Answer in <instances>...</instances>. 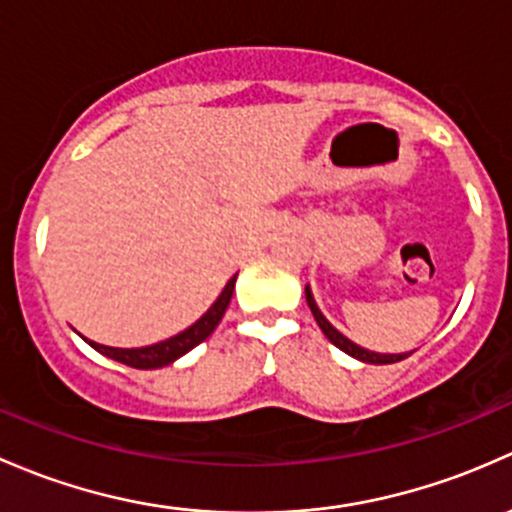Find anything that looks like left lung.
I'll return each instance as SVG.
<instances>
[{"label":"left lung","instance_id":"1","mask_svg":"<svg viewBox=\"0 0 512 512\" xmlns=\"http://www.w3.org/2000/svg\"><path fill=\"white\" fill-rule=\"evenodd\" d=\"M305 300H308L310 313H313L315 323H318V328L323 330V335L328 337V340L333 342L335 347H340L342 352H347V355H350V357H355V360L367 362V365H394V362H399V360H404V357L412 355V352H399V355H384V352H372V350H365V347L355 345V342H352L350 337H345V335L340 333V330L333 328V323H330V320L325 318L323 313H320V308H318V303H315L310 286H305Z\"/></svg>","mask_w":512,"mask_h":512}]
</instances>
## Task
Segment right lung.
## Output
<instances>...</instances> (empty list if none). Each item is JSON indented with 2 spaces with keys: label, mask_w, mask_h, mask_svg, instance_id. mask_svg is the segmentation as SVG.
Instances as JSON below:
<instances>
[{
  "label": "right lung",
  "mask_w": 512,
  "mask_h": 512,
  "mask_svg": "<svg viewBox=\"0 0 512 512\" xmlns=\"http://www.w3.org/2000/svg\"><path fill=\"white\" fill-rule=\"evenodd\" d=\"M234 283H236V276L226 283L224 291H221L219 298L212 303V308H209L197 323H192L187 330H182V333L167 337V340L155 342V345L108 347V345H98V342L88 340V337H83V340H86L93 350H98L100 355L110 357V360L115 362H123V365L128 367H135V370H157V367H167L175 360H179L182 355H187L189 350H194L199 342H204L214 333V330H217L221 318H224L226 308H229L231 295H234Z\"/></svg>",
  "instance_id": "obj_1"
}]
</instances>
